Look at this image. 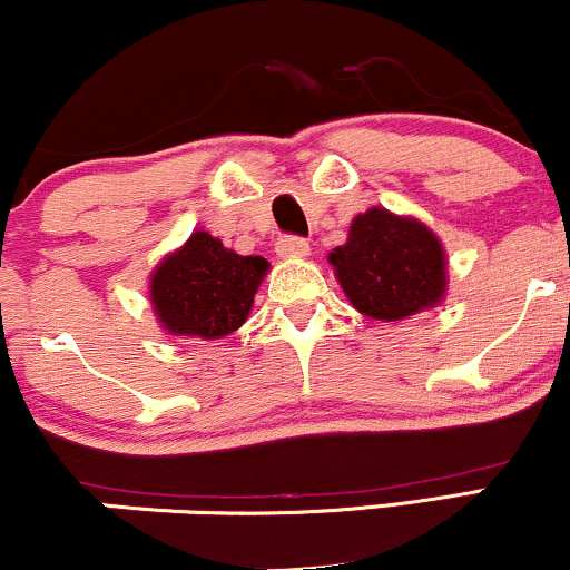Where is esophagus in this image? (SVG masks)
<instances>
[{
    "instance_id": "obj_1",
    "label": "esophagus",
    "mask_w": 570,
    "mask_h": 570,
    "mask_svg": "<svg viewBox=\"0 0 570 570\" xmlns=\"http://www.w3.org/2000/svg\"><path fill=\"white\" fill-rule=\"evenodd\" d=\"M276 254L284 259H303L311 254V246H307L305 238H297V235H284V238H278Z\"/></svg>"
}]
</instances>
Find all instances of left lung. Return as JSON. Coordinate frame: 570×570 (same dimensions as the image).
I'll return each mask as SVG.
<instances>
[{
    "instance_id": "8db88e82",
    "label": "left lung",
    "mask_w": 570,
    "mask_h": 570,
    "mask_svg": "<svg viewBox=\"0 0 570 570\" xmlns=\"http://www.w3.org/2000/svg\"><path fill=\"white\" fill-rule=\"evenodd\" d=\"M330 265L351 305L377 322H404L448 294V254L436 233L383 206L353 217L348 240L332 248Z\"/></svg>"
}]
</instances>
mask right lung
Listing matches in <instances>:
<instances>
[{
	"label": "right lung",
	"mask_w": 570,
	"mask_h": 570,
	"mask_svg": "<svg viewBox=\"0 0 570 570\" xmlns=\"http://www.w3.org/2000/svg\"><path fill=\"white\" fill-rule=\"evenodd\" d=\"M267 271L265 257H240L195 230L149 273V303L168 335L219 340L246 324Z\"/></svg>",
	"instance_id": "1"
}]
</instances>
